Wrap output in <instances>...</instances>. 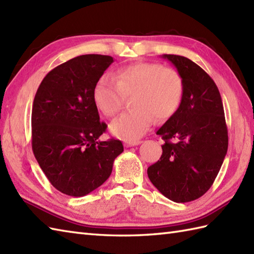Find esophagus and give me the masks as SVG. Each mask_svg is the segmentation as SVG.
Instances as JSON below:
<instances>
[{"instance_id":"1","label":"esophagus","mask_w":254,"mask_h":254,"mask_svg":"<svg viewBox=\"0 0 254 254\" xmlns=\"http://www.w3.org/2000/svg\"><path fill=\"white\" fill-rule=\"evenodd\" d=\"M142 144V141H136V142H126L124 143V146L126 147H133V146H137V145Z\"/></svg>"}]
</instances>
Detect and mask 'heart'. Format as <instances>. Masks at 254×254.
<instances>
[{"label": "heart", "mask_w": 254, "mask_h": 254, "mask_svg": "<svg viewBox=\"0 0 254 254\" xmlns=\"http://www.w3.org/2000/svg\"><path fill=\"white\" fill-rule=\"evenodd\" d=\"M185 84L176 69L159 63H136L120 67L110 76H102L94 89V101L106 117H115L126 98L133 111L123 113L109 127L112 135L136 142L154 124L165 122L181 105Z\"/></svg>", "instance_id": "obj_1"}]
</instances>
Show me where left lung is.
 Returning a JSON list of instances; mask_svg holds the SVG:
<instances>
[{"instance_id":"obj_1","label":"left lung","mask_w":254,"mask_h":254,"mask_svg":"<svg viewBox=\"0 0 254 254\" xmlns=\"http://www.w3.org/2000/svg\"><path fill=\"white\" fill-rule=\"evenodd\" d=\"M161 58L172 63L185 84L179 109L157 131L163 155L149 166L150 182L177 203L201 197L212 187L228 148L222 97L209 75L190 59Z\"/></svg>"}]
</instances>
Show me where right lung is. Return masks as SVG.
<instances>
[{
    "instance_id": "obj_1",
    "label": "right lung",
    "mask_w": 254,
    "mask_h": 254,
    "mask_svg": "<svg viewBox=\"0 0 254 254\" xmlns=\"http://www.w3.org/2000/svg\"><path fill=\"white\" fill-rule=\"evenodd\" d=\"M113 58L84 55L55 67L38 88L31 112L32 150L57 190L84 196L100 187L123 152L121 141H99L107 124L94 101L96 84Z\"/></svg>"
}]
</instances>
